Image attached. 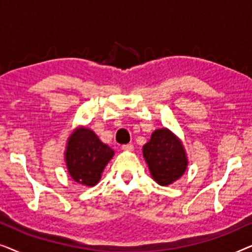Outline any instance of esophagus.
<instances>
[{
	"label": "esophagus",
	"instance_id": "esophagus-1",
	"mask_svg": "<svg viewBox=\"0 0 252 252\" xmlns=\"http://www.w3.org/2000/svg\"><path fill=\"white\" fill-rule=\"evenodd\" d=\"M122 148H123V150H125V151H133L134 150V146H133V144H130V143L124 144Z\"/></svg>",
	"mask_w": 252,
	"mask_h": 252
}]
</instances>
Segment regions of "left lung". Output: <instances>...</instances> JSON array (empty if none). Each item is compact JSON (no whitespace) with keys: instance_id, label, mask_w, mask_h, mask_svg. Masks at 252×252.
<instances>
[{"instance_id":"8db88e82","label":"left lung","mask_w":252,"mask_h":252,"mask_svg":"<svg viewBox=\"0 0 252 252\" xmlns=\"http://www.w3.org/2000/svg\"><path fill=\"white\" fill-rule=\"evenodd\" d=\"M143 156L157 184L167 186L178 180L187 167V158L180 141L166 128L157 129L143 146Z\"/></svg>"}]
</instances>
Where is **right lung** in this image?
Here are the masks:
<instances>
[{
	"label": "right lung",
	"instance_id": "add662e5",
	"mask_svg": "<svg viewBox=\"0 0 252 252\" xmlns=\"http://www.w3.org/2000/svg\"><path fill=\"white\" fill-rule=\"evenodd\" d=\"M113 154L111 148L101 142L93 130L78 129L67 141L65 160L68 173L79 184L95 186Z\"/></svg>",
	"mask_w": 252,
	"mask_h": 252
}]
</instances>
